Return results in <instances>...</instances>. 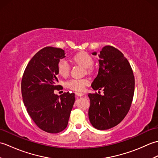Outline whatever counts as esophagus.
<instances>
[{
    "label": "esophagus",
    "mask_w": 158,
    "mask_h": 158,
    "mask_svg": "<svg viewBox=\"0 0 158 158\" xmlns=\"http://www.w3.org/2000/svg\"><path fill=\"white\" fill-rule=\"evenodd\" d=\"M75 94L77 96H79V97H81V96H83L85 95L84 93H80V92H76Z\"/></svg>",
    "instance_id": "obj_1"
}]
</instances>
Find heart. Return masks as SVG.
Returning <instances> with one entry per match:
<instances>
[{
	"label": "heart",
	"instance_id": "1",
	"mask_svg": "<svg viewBox=\"0 0 158 158\" xmlns=\"http://www.w3.org/2000/svg\"><path fill=\"white\" fill-rule=\"evenodd\" d=\"M73 60L76 63L81 65L87 69L88 71L92 70V66L94 64V59L89 53L85 52H81L74 56ZM58 75L63 77H68L70 72V66L66 61L64 60H60L57 66ZM89 81L87 79H73L68 81L66 85L68 88L75 90V91H82L85 87L88 85Z\"/></svg>",
	"mask_w": 158,
	"mask_h": 158
}]
</instances>
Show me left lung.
I'll list each match as a JSON object with an SVG mask.
<instances>
[{"label":"left lung","mask_w":158,"mask_h":158,"mask_svg":"<svg viewBox=\"0 0 158 158\" xmlns=\"http://www.w3.org/2000/svg\"><path fill=\"white\" fill-rule=\"evenodd\" d=\"M97 52H93L96 56ZM98 74L92 83L104 95L88 94V115L95 128L104 130L117 126L128 113L135 92V77L127 60L114 47L105 46L98 54Z\"/></svg>","instance_id":"1"}]
</instances>
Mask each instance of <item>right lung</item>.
<instances>
[{
    "instance_id": "add662e5",
    "label": "right lung",
    "mask_w": 158,
    "mask_h": 158,
    "mask_svg": "<svg viewBox=\"0 0 158 158\" xmlns=\"http://www.w3.org/2000/svg\"><path fill=\"white\" fill-rule=\"evenodd\" d=\"M60 48L46 47L32 57L22 79V95L27 112L40 129L49 133H58L68 125L75 103L74 93L64 92L58 96L57 66L65 58Z\"/></svg>"
}]
</instances>
